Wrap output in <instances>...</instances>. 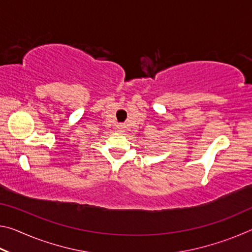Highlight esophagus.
I'll return each instance as SVG.
<instances>
[{
	"mask_svg": "<svg viewBox=\"0 0 252 252\" xmlns=\"http://www.w3.org/2000/svg\"><path fill=\"white\" fill-rule=\"evenodd\" d=\"M123 130H125V126H123V125H118V131L123 132Z\"/></svg>",
	"mask_w": 252,
	"mask_h": 252,
	"instance_id": "esophagus-1",
	"label": "esophagus"
}]
</instances>
